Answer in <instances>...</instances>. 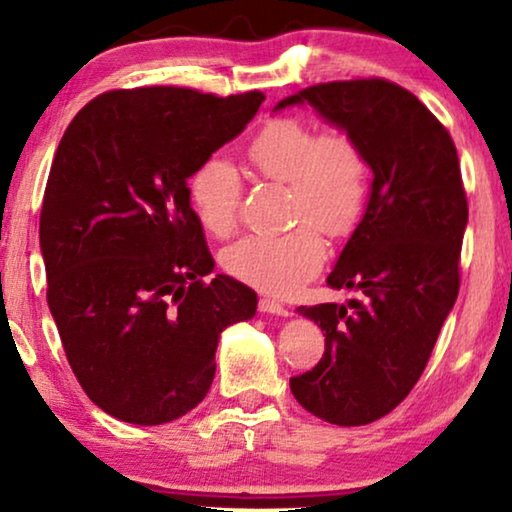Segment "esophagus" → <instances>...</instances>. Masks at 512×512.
Masks as SVG:
<instances>
[{
  "label": "esophagus",
  "instance_id": "34e87169",
  "mask_svg": "<svg viewBox=\"0 0 512 512\" xmlns=\"http://www.w3.org/2000/svg\"><path fill=\"white\" fill-rule=\"evenodd\" d=\"M258 310H261L263 314H277V317H289V307H286L284 303H279V300L275 298H261L258 300Z\"/></svg>",
  "mask_w": 512,
  "mask_h": 512
}]
</instances>
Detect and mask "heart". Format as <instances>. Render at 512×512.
Masks as SVG:
<instances>
[{
	"mask_svg": "<svg viewBox=\"0 0 512 512\" xmlns=\"http://www.w3.org/2000/svg\"><path fill=\"white\" fill-rule=\"evenodd\" d=\"M247 160L261 179L289 184V216L300 223L284 235L235 242L223 254V268L244 284L284 296L324 263L319 228L333 237L356 228L368 198V158L345 130L317 132L298 118H277L247 144ZM240 200L242 179L228 160L209 158L191 177V205L209 235L233 233Z\"/></svg>",
	"mask_w": 512,
	"mask_h": 512,
	"instance_id": "heart-1",
	"label": "heart"
}]
</instances>
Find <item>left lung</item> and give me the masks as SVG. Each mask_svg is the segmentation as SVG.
Listing matches in <instances>:
<instances>
[{"instance_id": "8db88e82", "label": "left lung", "mask_w": 512, "mask_h": 512, "mask_svg": "<svg viewBox=\"0 0 512 512\" xmlns=\"http://www.w3.org/2000/svg\"><path fill=\"white\" fill-rule=\"evenodd\" d=\"M300 104L361 144L373 184L326 279L361 300L298 307L326 333V352L291 377V394L324 422L361 426L410 394L457 300L468 223L459 156L443 123L391 81L319 83L275 111Z\"/></svg>"}]
</instances>
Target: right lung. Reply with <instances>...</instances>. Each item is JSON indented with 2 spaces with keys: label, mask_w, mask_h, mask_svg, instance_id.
I'll return each instance as SVG.
<instances>
[{
  "label": "right lung",
  "mask_w": 512,
  "mask_h": 512,
  "mask_svg": "<svg viewBox=\"0 0 512 512\" xmlns=\"http://www.w3.org/2000/svg\"><path fill=\"white\" fill-rule=\"evenodd\" d=\"M265 100L191 88L111 90L55 151L39 219L48 307L90 401L128 424L193 410L216 373L221 333L256 314V293L216 275L188 177Z\"/></svg>",
  "instance_id": "right-lung-1"
}]
</instances>
